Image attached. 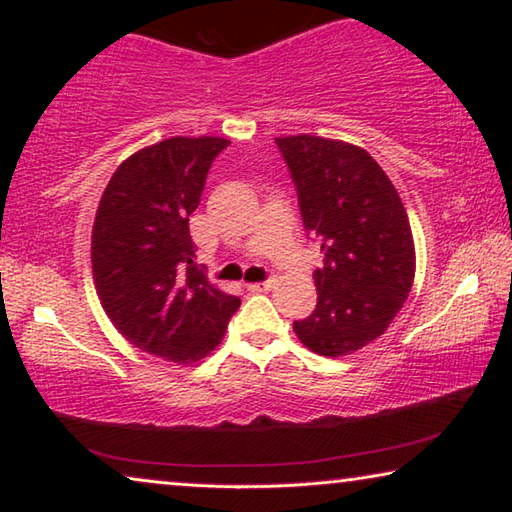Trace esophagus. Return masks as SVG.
<instances>
[{
    "label": "esophagus",
    "mask_w": 512,
    "mask_h": 512,
    "mask_svg": "<svg viewBox=\"0 0 512 512\" xmlns=\"http://www.w3.org/2000/svg\"><path fill=\"white\" fill-rule=\"evenodd\" d=\"M273 287V280H266V282H253V284H246L248 291L253 293H262V291H268Z\"/></svg>",
    "instance_id": "1"
}]
</instances>
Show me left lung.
<instances>
[{
    "label": "left lung",
    "mask_w": 512,
    "mask_h": 512,
    "mask_svg": "<svg viewBox=\"0 0 512 512\" xmlns=\"http://www.w3.org/2000/svg\"><path fill=\"white\" fill-rule=\"evenodd\" d=\"M296 183L305 230L318 241V302L293 323L320 357H345L386 332L415 277L409 216L372 155L316 135L275 137Z\"/></svg>",
    "instance_id": "8db88e82"
}]
</instances>
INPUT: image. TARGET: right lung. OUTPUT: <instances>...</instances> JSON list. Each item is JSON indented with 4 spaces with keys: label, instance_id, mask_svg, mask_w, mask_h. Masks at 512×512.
<instances>
[{
    "label": "right lung",
    "instance_id": "1",
    "mask_svg": "<svg viewBox=\"0 0 512 512\" xmlns=\"http://www.w3.org/2000/svg\"><path fill=\"white\" fill-rule=\"evenodd\" d=\"M230 142L169 137L112 173L92 228V275L101 307L135 348L187 366L221 343L241 300L196 266L189 216L207 171Z\"/></svg>",
    "mask_w": 512,
    "mask_h": 512
}]
</instances>
